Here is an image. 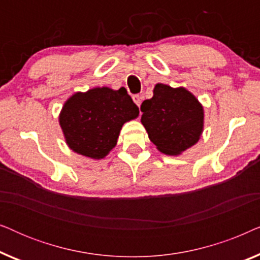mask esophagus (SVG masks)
Listing matches in <instances>:
<instances>
[{
	"instance_id": "esophagus-1",
	"label": "esophagus",
	"mask_w": 260,
	"mask_h": 260,
	"mask_svg": "<svg viewBox=\"0 0 260 260\" xmlns=\"http://www.w3.org/2000/svg\"><path fill=\"white\" fill-rule=\"evenodd\" d=\"M133 99H134V102L136 103V105L137 106H140L141 105V103H142V97L140 94H134L133 95Z\"/></svg>"
}]
</instances>
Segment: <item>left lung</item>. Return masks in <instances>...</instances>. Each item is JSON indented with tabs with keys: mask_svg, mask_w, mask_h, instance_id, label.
Returning <instances> with one entry per match:
<instances>
[{
	"mask_svg": "<svg viewBox=\"0 0 260 260\" xmlns=\"http://www.w3.org/2000/svg\"><path fill=\"white\" fill-rule=\"evenodd\" d=\"M141 122L149 138L166 155L193 147L204 129V108L183 87L156 84L152 98L142 103Z\"/></svg>",
	"mask_w": 260,
	"mask_h": 260,
	"instance_id": "8db88e82",
	"label": "left lung"
}]
</instances>
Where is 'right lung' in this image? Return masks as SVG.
<instances>
[{
  "label": "right lung",
  "mask_w": 260,
  "mask_h": 260,
  "mask_svg": "<svg viewBox=\"0 0 260 260\" xmlns=\"http://www.w3.org/2000/svg\"><path fill=\"white\" fill-rule=\"evenodd\" d=\"M138 113L124 87H95L73 94L63 104L59 122L73 151L99 159L117 144L123 124L137 118Z\"/></svg>",
  "instance_id": "right-lung-1"
}]
</instances>
